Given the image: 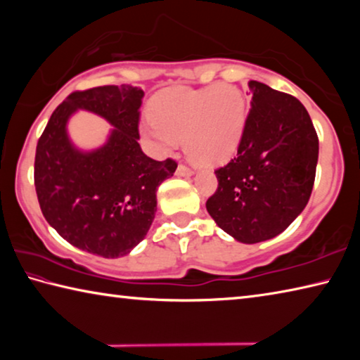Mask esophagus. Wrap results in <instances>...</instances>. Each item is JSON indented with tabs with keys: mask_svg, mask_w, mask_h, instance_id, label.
Listing matches in <instances>:
<instances>
[{
	"mask_svg": "<svg viewBox=\"0 0 360 360\" xmlns=\"http://www.w3.org/2000/svg\"><path fill=\"white\" fill-rule=\"evenodd\" d=\"M193 172L186 165H179L178 168H176V174L178 176H191Z\"/></svg>",
	"mask_w": 360,
	"mask_h": 360,
	"instance_id": "esophagus-1",
	"label": "esophagus"
}]
</instances>
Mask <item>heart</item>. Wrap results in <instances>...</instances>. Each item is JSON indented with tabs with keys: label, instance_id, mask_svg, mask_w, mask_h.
I'll list each match as a JSON object with an SVG mask.
<instances>
[{
	"label": "heart",
	"instance_id": "b5f03b06",
	"mask_svg": "<svg viewBox=\"0 0 360 360\" xmlns=\"http://www.w3.org/2000/svg\"><path fill=\"white\" fill-rule=\"evenodd\" d=\"M150 114L154 124L144 125L143 133L157 154H169L178 139H184L187 155L217 165L238 148L248 103L241 90L230 84L173 87L155 96Z\"/></svg>",
	"mask_w": 360,
	"mask_h": 360
}]
</instances>
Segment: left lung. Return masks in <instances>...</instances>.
<instances>
[{"instance_id":"8db88e82","label":"left lung","mask_w":360,"mask_h":360,"mask_svg":"<svg viewBox=\"0 0 360 360\" xmlns=\"http://www.w3.org/2000/svg\"><path fill=\"white\" fill-rule=\"evenodd\" d=\"M251 109L238 154L216 169L206 210L225 233L254 245L275 238L311 197L319 139L295 96L249 81Z\"/></svg>"}]
</instances>
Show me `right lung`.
<instances>
[{"mask_svg": "<svg viewBox=\"0 0 360 360\" xmlns=\"http://www.w3.org/2000/svg\"><path fill=\"white\" fill-rule=\"evenodd\" d=\"M144 92L129 84L75 92L60 105L36 146L34 187L42 214L63 240L82 251L115 259L148 235L157 211V188L176 162H157L139 146ZM77 108L113 127L94 151L76 148L65 125Z\"/></svg>", "mask_w": 360, "mask_h": 360, "instance_id": "obj_1", "label": "right lung"}]
</instances>
